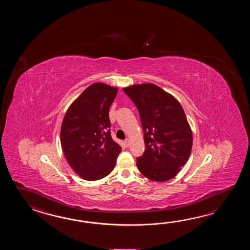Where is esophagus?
Here are the masks:
<instances>
[{
	"instance_id": "34e87169",
	"label": "esophagus",
	"mask_w": 250,
	"mask_h": 250,
	"mask_svg": "<svg viewBox=\"0 0 250 250\" xmlns=\"http://www.w3.org/2000/svg\"><path fill=\"white\" fill-rule=\"evenodd\" d=\"M124 143H125V146H126V147H128V146H130V141H129V139H128V138H127V139H125Z\"/></svg>"
}]
</instances>
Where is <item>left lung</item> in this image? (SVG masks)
Masks as SVG:
<instances>
[{"label": "left lung", "mask_w": 250, "mask_h": 250, "mask_svg": "<svg viewBox=\"0 0 250 250\" xmlns=\"http://www.w3.org/2000/svg\"><path fill=\"white\" fill-rule=\"evenodd\" d=\"M138 108L144 131L145 153L137 159L139 171L149 180L169 181L191 153V127L180 102L151 83L123 88Z\"/></svg>", "instance_id": "obj_1"}]
</instances>
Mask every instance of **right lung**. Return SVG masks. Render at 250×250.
Listing matches in <instances>:
<instances>
[{
  "instance_id": "right-lung-1",
  "label": "right lung",
  "mask_w": 250,
  "mask_h": 250,
  "mask_svg": "<svg viewBox=\"0 0 250 250\" xmlns=\"http://www.w3.org/2000/svg\"><path fill=\"white\" fill-rule=\"evenodd\" d=\"M117 93V87L96 82L86 87L65 113L62 148L70 167L85 181L109 175L122 151L109 129V109Z\"/></svg>"
}]
</instances>
